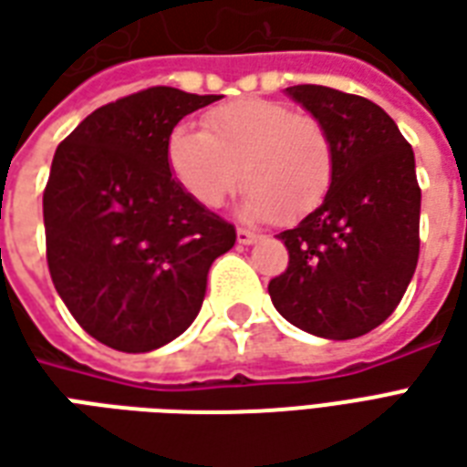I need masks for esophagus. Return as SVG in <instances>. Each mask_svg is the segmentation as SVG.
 Returning a JSON list of instances; mask_svg holds the SVG:
<instances>
[{"instance_id": "obj_1", "label": "esophagus", "mask_w": 467, "mask_h": 467, "mask_svg": "<svg viewBox=\"0 0 467 467\" xmlns=\"http://www.w3.org/2000/svg\"><path fill=\"white\" fill-rule=\"evenodd\" d=\"M257 237H260V234L253 233V230H247V227H237V243L240 244L257 243Z\"/></svg>"}]
</instances>
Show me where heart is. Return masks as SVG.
<instances>
[{"instance_id":"obj_1","label":"heart","mask_w":467,"mask_h":467,"mask_svg":"<svg viewBox=\"0 0 467 467\" xmlns=\"http://www.w3.org/2000/svg\"><path fill=\"white\" fill-rule=\"evenodd\" d=\"M167 160L184 192L220 207L237 180L244 213L297 223L330 192L337 152L317 117L273 99H237L204 115V132L174 127Z\"/></svg>"}]
</instances>
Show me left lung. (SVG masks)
Returning <instances> with one entry per match:
<instances>
[{"label": "left lung", "mask_w": 467, "mask_h": 467, "mask_svg": "<svg viewBox=\"0 0 467 467\" xmlns=\"http://www.w3.org/2000/svg\"><path fill=\"white\" fill-rule=\"evenodd\" d=\"M287 95L330 130L337 152L323 204L285 230L290 263L267 285L277 313L305 333L350 340L385 323L420 254V187L410 142L365 97L323 85Z\"/></svg>", "instance_id": "obj_1"}]
</instances>
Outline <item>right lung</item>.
Here are the masks:
<instances>
[{"label":"right lung","mask_w":467,"mask_h":467,"mask_svg":"<svg viewBox=\"0 0 467 467\" xmlns=\"http://www.w3.org/2000/svg\"><path fill=\"white\" fill-rule=\"evenodd\" d=\"M220 95L150 87L99 107L57 147L45 187L47 265L79 327L119 352H150L200 313L210 265L234 227L170 172L174 124Z\"/></svg>","instance_id":"right-lung-1"}]
</instances>
